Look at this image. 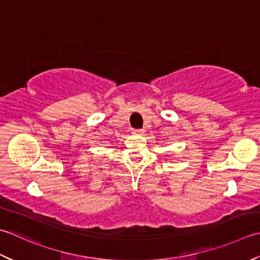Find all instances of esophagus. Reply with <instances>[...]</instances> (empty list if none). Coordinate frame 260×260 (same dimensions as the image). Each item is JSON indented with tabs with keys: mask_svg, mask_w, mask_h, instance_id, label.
I'll return each instance as SVG.
<instances>
[{
	"mask_svg": "<svg viewBox=\"0 0 260 260\" xmlns=\"http://www.w3.org/2000/svg\"><path fill=\"white\" fill-rule=\"evenodd\" d=\"M132 133H133V134H139V135H141V134H143V133H144V129H133V132H132Z\"/></svg>",
	"mask_w": 260,
	"mask_h": 260,
	"instance_id": "1",
	"label": "esophagus"
}]
</instances>
